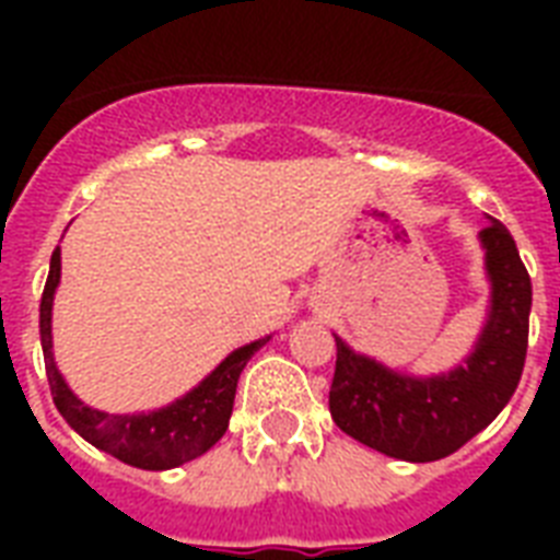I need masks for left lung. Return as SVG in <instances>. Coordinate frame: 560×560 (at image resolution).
I'll return each mask as SVG.
<instances>
[{"label":"left lung","mask_w":560,"mask_h":560,"mask_svg":"<svg viewBox=\"0 0 560 560\" xmlns=\"http://www.w3.org/2000/svg\"><path fill=\"white\" fill-rule=\"evenodd\" d=\"M491 281L486 328L465 363L435 377H409L337 340L334 424L372 451L435 462L482 433L517 389L529 346L532 279L512 232L488 218L479 232Z\"/></svg>","instance_id":"left-lung-1"}]
</instances>
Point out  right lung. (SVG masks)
<instances>
[{"mask_svg": "<svg viewBox=\"0 0 560 560\" xmlns=\"http://www.w3.org/2000/svg\"><path fill=\"white\" fill-rule=\"evenodd\" d=\"M57 284H60V246L51 253L46 290H43V302H39V342H43L55 407L74 433L83 435L98 451L142 470L177 468L183 462L202 456L211 444L223 439L229 416H232V404H235L237 377L249 358L270 337L232 351L206 381H200V386H194L168 407L153 409V412H136V416H109V412L86 407L69 389L63 374L57 372L55 354H51V302H55Z\"/></svg>", "mask_w": 560, "mask_h": 560, "instance_id": "right-lung-1", "label": "right lung"}]
</instances>
